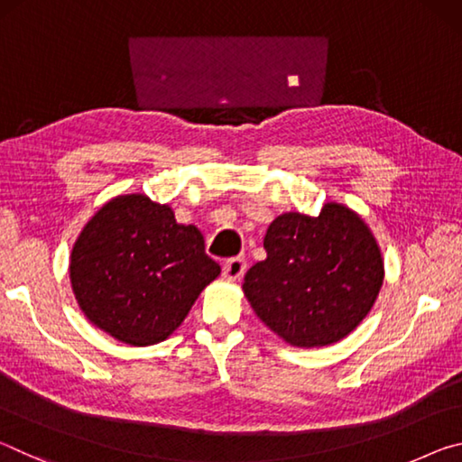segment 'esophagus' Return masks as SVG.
Listing matches in <instances>:
<instances>
[{
	"mask_svg": "<svg viewBox=\"0 0 462 462\" xmlns=\"http://www.w3.org/2000/svg\"><path fill=\"white\" fill-rule=\"evenodd\" d=\"M246 271V261L240 259V256H234V259H228L222 267V275L228 281H238Z\"/></svg>",
	"mask_w": 462,
	"mask_h": 462,
	"instance_id": "esophagus-1",
	"label": "esophagus"
}]
</instances>
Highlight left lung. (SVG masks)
Listing matches in <instances>:
<instances>
[{"mask_svg":"<svg viewBox=\"0 0 462 462\" xmlns=\"http://www.w3.org/2000/svg\"><path fill=\"white\" fill-rule=\"evenodd\" d=\"M263 246L267 259L248 269L242 289L254 314L291 346L342 340L377 300L379 245L361 216L342 203H326L316 217H275Z\"/></svg>","mask_w":462,"mask_h":462,"instance_id":"8db88e82","label":"left lung"}]
</instances>
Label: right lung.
I'll return each mask as SVG.
<instances>
[{
  "label": "right lung",
  "instance_id": "obj_1",
  "mask_svg": "<svg viewBox=\"0 0 462 462\" xmlns=\"http://www.w3.org/2000/svg\"><path fill=\"white\" fill-rule=\"evenodd\" d=\"M75 300L101 330L130 346L169 338L220 275L201 232L143 193L118 195L85 224L71 253Z\"/></svg>",
  "mask_w": 462,
  "mask_h": 462
}]
</instances>
